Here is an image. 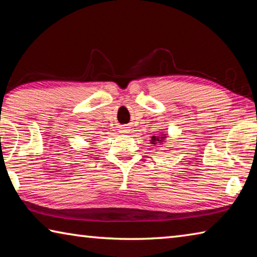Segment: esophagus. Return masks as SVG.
Returning <instances> with one entry per match:
<instances>
[{
  "label": "esophagus",
  "instance_id": "34e87169",
  "mask_svg": "<svg viewBox=\"0 0 257 257\" xmlns=\"http://www.w3.org/2000/svg\"><path fill=\"white\" fill-rule=\"evenodd\" d=\"M129 127H125V125H123L122 128H121V133H124V134H127V133H129Z\"/></svg>",
  "mask_w": 257,
  "mask_h": 257
}]
</instances>
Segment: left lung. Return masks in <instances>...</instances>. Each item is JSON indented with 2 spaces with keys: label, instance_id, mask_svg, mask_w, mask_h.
Instances as JSON below:
<instances>
[{
  "label": "left lung",
  "instance_id": "left-lung-1",
  "mask_svg": "<svg viewBox=\"0 0 257 257\" xmlns=\"http://www.w3.org/2000/svg\"><path fill=\"white\" fill-rule=\"evenodd\" d=\"M165 137H161V138H159V137H152V143H154V142H160V141H162V139H164ZM155 144V143H154Z\"/></svg>",
  "mask_w": 257,
  "mask_h": 257
}]
</instances>
